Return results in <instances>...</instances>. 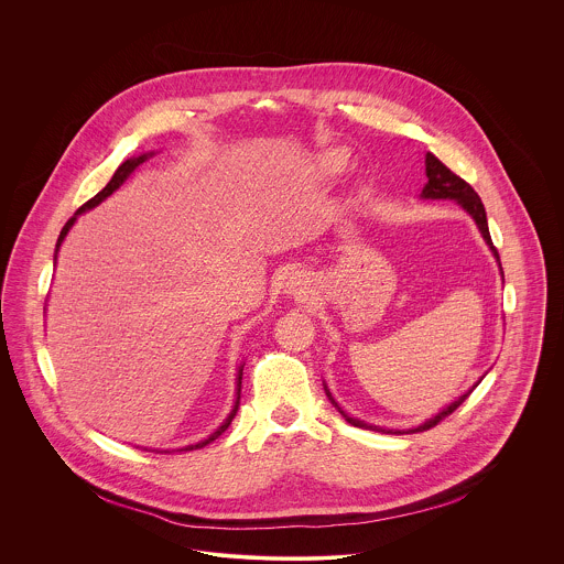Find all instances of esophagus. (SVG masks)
Segmentation results:
<instances>
[{
  "instance_id": "esophagus-1",
  "label": "esophagus",
  "mask_w": 564,
  "mask_h": 564,
  "mask_svg": "<svg viewBox=\"0 0 564 564\" xmlns=\"http://www.w3.org/2000/svg\"><path fill=\"white\" fill-rule=\"evenodd\" d=\"M306 289H308V278H306V275H302L300 271H295V273L289 275V280H286V291H289V293L300 295V293H304Z\"/></svg>"
}]
</instances>
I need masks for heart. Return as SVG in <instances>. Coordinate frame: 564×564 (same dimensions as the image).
Returning <instances> with one entry per match:
<instances>
[{
  "label": "heart",
  "instance_id": "1",
  "mask_svg": "<svg viewBox=\"0 0 564 564\" xmlns=\"http://www.w3.org/2000/svg\"><path fill=\"white\" fill-rule=\"evenodd\" d=\"M343 164H345V161H343V156L338 152H329V154L322 156L319 171H322L323 175H334V173H338L343 169Z\"/></svg>",
  "mask_w": 564,
  "mask_h": 564
}]
</instances>
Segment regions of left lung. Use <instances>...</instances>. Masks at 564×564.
Segmentation results:
<instances>
[{
  "label": "left lung",
  "mask_w": 564,
  "mask_h": 564,
  "mask_svg": "<svg viewBox=\"0 0 564 564\" xmlns=\"http://www.w3.org/2000/svg\"><path fill=\"white\" fill-rule=\"evenodd\" d=\"M425 175H427V184L423 186V191H421V197L423 199H456L471 217H474V221L478 224V228H480V232H482L484 241L486 245L490 247V251H492V256L497 258V262H499V253H497V247L492 245L490 241V232H488V224H486V210H484L482 199H480V195L471 188V184H467L460 175H456L452 169H447L443 162L438 161L434 154H427L425 156ZM499 271H501V264H499ZM503 273V271H501ZM482 382V380H480ZM478 387V384H476ZM474 387V389H476ZM471 389V391H474ZM471 391L469 393H465L463 398H458L456 402L449 403L447 408H443L436 416H432V419H427L425 423H421V425H416V427H412V430H384V427H378V425H369V423H365V421H358V419H354V416H349V414H345L343 410H340V405L334 402V398L329 395V391H327V387H325V395H327V400L334 403L336 408H338V412L345 416V421L347 423H351V425H356V427H365V430H376V432H387V434H412V432H425V430H430V427H434V425H438L445 416H449L460 403L465 402L469 395H471Z\"/></svg>",
  "instance_id": "8db88e82"
}]
</instances>
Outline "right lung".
Instances as JSON below:
<instances>
[{
  "label": "right lung",
  "instance_id": "1",
  "mask_svg": "<svg viewBox=\"0 0 564 564\" xmlns=\"http://www.w3.org/2000/svg\"><path fill=\"white\" fill-rule=\"evenodd\" d=\"M150 156H154V154H141V156H137V159H130V161L123 162L117 171H115V175L110 177V182L95 195V197H90L84 206H80L78 210H76V215L65 224V228L61 230V237H58V242H56V253H58V249H61V242L65 241V237H67V232L72 230V226L76 224V219H78V215H82V213H86V210H90V208H95L97 204H101L108 195H112L128 177H130V173L139 166V164H143V162L148 161ZM241 380H242V367L239 369V376H237V402H235V408H232V412L228 414V419L206 438V441H202V443H197V445H188V447H184V449H199V447H204V445H208V443H213L215 438H219L226 430H228V425L232 423V419H235V414H237V410H239V402H241Z\"/></svg>",
  "mask_w": 564,
  "mask_h": 564
}]
</instances>
